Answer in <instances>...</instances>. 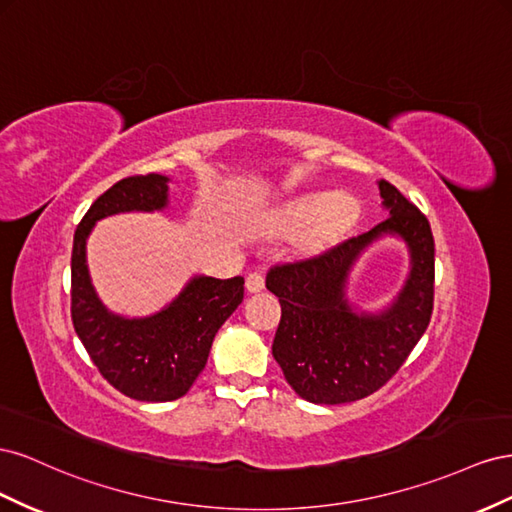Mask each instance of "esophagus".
Segmentation results:
<instances>
[{
  "instance_id": "1",
  "label": "esophagus",
  "mask_w": 512,
  "mask_h": 512,
  "mask_svg": "<svg viewBox=\"0 0 512 512\" xmlns=\"http://www.w3.org/2000/svg\"><path fill=\"white\" fill-rule=\"evenodd\" d=\"M264 289V276H261L259 272H253L246 276V291L248 294H259V291Z\"/></svg>"
}]
</instances>
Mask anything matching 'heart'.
I'll return each mask as SVG.
<instances>
[{
  "mask_svg": "<svg viewBox=\"0 0 512 512\" xmlns=\"http://www.w3.org/2000/svg\"><path fill=\"white\" fill-rule=\"evenodd\" d=\"M360 210L362 206L354 195L315 191L285 201L270 214V225L287 236L304 231L302 248L319 251L321 246L352 227L358 221Z\"/></svg>",
  "mask_w": 512,
  "mask_h": 512,
  "instance_id": "1",
  "label": "heart"
}]
</instances>
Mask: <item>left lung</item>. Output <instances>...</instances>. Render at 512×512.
I'll use <instances>...</instances> for the list:
<instances>
[{
  "mask_svg": "<svg viewBox=\"0 0 512 512\" xmlns=\"http://www.w3.org/2000/svg\"><path fill=\"white\" fill-rule=\"evenodd\" d=\"M377 186L386 221L313 259L274 266L266 276V287L281 302L272 356L287 384L311 403L369 397L401 369L429 326L435 276L429 221L390 182ZM386 235L408 246L411 272L395 300L369 314L346 298V281L359 255Z\"/></svg>",
  "mask_w": 512,
  "mask_h": 512,
  "instance_id": "1",
  "label": "left lung"
}]
</instances>
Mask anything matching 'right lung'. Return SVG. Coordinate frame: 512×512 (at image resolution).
<instances>
[{
  "label": "right lung",
  "mask_w": 512,
  "mask_h": 512,
  "mask_svg": "<svg viewBox=\"0 0 512 512\" xmlns=\"http://www.w3.org/2000/svg\"><path fill=\"white\" fill-rule=\"evenodd\" d=\"M169 206V178L133 175L102 193L75 231L70 313L77 337L100 375L130 399L165 403L184 397L210 356L227 317L244 298V279L195 274L165 309L148 317H124L98 298L87 270V238L102 218L124 212H156Z\"/></svg>",
  "instance_id": "add662e5"
}]
</instances>
